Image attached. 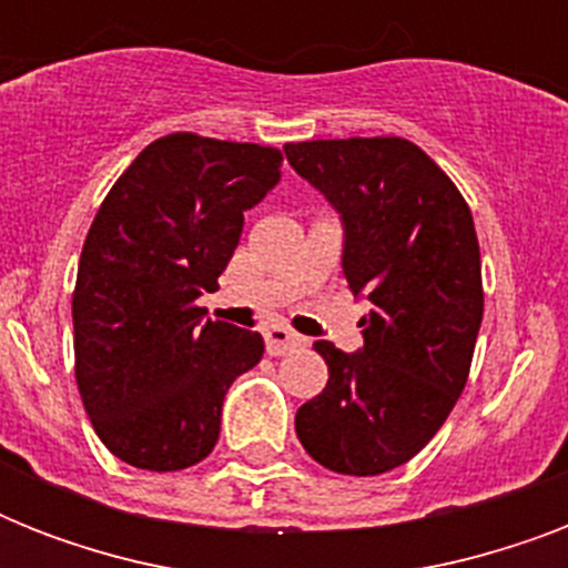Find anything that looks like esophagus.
Returning <instances> with one entry per match:
<instances>
[{
	"label": "esophagus",
	"mask_w": 568,
	"mask_h": 568,
	"mask_svg": "<svg viewBox=\"0 0 568 568\" xmlns=\"http://www.w3.org/2000/svg\"><path fill=\"white\" fill-rule=\"evenodd\" d=\"M265 345L271 356H283L297 351V347H303V336H297L294 329L283 327V324H271V327L265 329Z\"/></svg>",
	"instance_id": "1"
}]
</instances>
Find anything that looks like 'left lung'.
<instances>
[{"mask_svg":"<svg viewBox=\"0 0 568 568\" xmlns=\"http://www.w3.org/2000/svg\"><path fill=\"white\" fill-rule=\"evenodd\" d=\"M283 150L338 212L342 271L372 303L356 354L315 342L329 379L297 409L294 430L329 471L383 475L436 436L466 386L484 321L475 221L439 164L404 138Z\"/></svg>","mask_w":568,"mask_h":568,"instance_id":"1","label":"left lung"}]
</instances>
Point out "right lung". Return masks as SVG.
Segmentation results:
<instances>
[{
    "label": "right lung",
    "mask_w": 568,
    "mask_h": 568,
    "mask_svg": "<svg viewBox=\"0 0 568 568\" xmlns=\"http://www.w3.org/2000/svg\"><path fill=\"white\" fill-rule=\"evenodd\" d=\"M274 146L159 138L114 182L73 292L75 383L102 445L146 471L212 454L223 397L265 354L258 333L205 318L244 212L283 176Z\"/></svg>",
    "instance_id": "obj_1"
}]
</instances>
